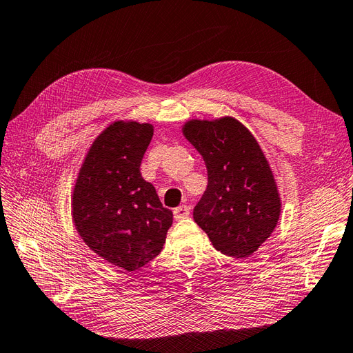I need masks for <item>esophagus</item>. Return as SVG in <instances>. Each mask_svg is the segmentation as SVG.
Segmentation results:
<instances>
[{"mask_svg": "<svg viewBox=\"0 0 353 353\" xmlns=\"http://www.w3.org/2000/svg\"><path fill=\"white\" fill-rule=\"evenodd\" d=\"M190 215V206L187 205H181L174 209V216L175 219H184Z\"/></svg>", "mask_w": 353, "mask_h": 353, "instance_id": "34e87169", "label": "esophagus"}]
</instances>
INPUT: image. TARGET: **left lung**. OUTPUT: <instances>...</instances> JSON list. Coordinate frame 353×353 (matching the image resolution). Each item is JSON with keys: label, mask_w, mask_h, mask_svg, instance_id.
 Returning <instances> with one entry per match:
<instances>
[{"label": "left lung", "mask_w": 353, "mask_h": 353, "mask_svg": "<svg viewBox=\"0 0 353 353\" xmlns=\"http://www.w3.org/2000/svg\"><path fill=\"white\" fill-rule=\"evenodd\" d=\"M184 135L206 163L208 187L193 210L213 248L245 258L271 236L280 197L258 141L232 117L191 121Z\"/></svg>", "instance_id": "1"}]
</instances>
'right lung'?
Returning <instances> with one entry per match:
<instances>
[{"label":"right lung","mask_w":353,"mask_h":353,"mask_svg":"<svg viewBox=\"0 0 353 353\" xmlns=\"http://www.w3.org/2000/svg\"><path fill=\"white\" fill-rule=\"evenodd\" d=\"M152 137L148 123H112L91 145L73 191V221L82 240L130 272L156 258L172 225V210L141 176Z\"/></svg>","instance_id":"right-lung-1"}]
</instances>
